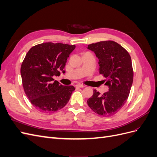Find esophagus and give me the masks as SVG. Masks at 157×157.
Segmentation results:
<instances>
[{"mask_svg": "<svg viewBox=\"0 0 157 157\" xmlns=\"http://www.w3.org/2000/svg\"><path fill=\"white\" fill-rule=\"evenodd\" d=\"M75 86L77 88H84L85 85H84V84H76Z\"/></svg>", "mask_w": 157, "mask_h": 157, "instance_id": "1", "label": "esophagus"}]
</instances>
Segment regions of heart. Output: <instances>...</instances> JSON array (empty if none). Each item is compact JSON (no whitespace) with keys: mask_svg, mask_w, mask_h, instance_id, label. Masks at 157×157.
I'll return each mask as SVG.
<instances>
[{"mask_svg":"<svg viewBox=\"0 0 157 157\" xmlns=\"http://www.w3.org/2000/svg\"><path fill=\"white\" fill-rule=\"evenodd\" d=\"M86 53H87V52H86Z\"/></svg>","mask_w":157,"mask_h":157,"instance_id":"heart-1","label":"heart"}]
</instances>
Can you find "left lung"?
Here are the masks:
<instances>
[{
	"mask_svg": "<svg viewBox=\"0 0 157 157\" xmlns=\"http://www.w3.org/2000/svg\"><path fill=\"white\" fill-rule=\"evenodd\" d=\"M99 59V73L105 79L109 91L101 94L94 90L88 101L92 110L99 115L109 117L124 106L129 96L134 78L132 59L129 53L117 42L101 41L88 46Z\"/></svg>",
	"mask_w": 157,
	"mask_h": 157,
	"instance_id": "8db88e82",
	"label": "left lung"
}]
</instances>
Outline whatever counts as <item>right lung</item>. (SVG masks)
<instances>
[{
  "label": "right lung",
  "instance_id": "add662e5",
  "mask_svg": "<svg viewBox=\"0 0 157 157\" xmlns=\"http://www.w3.org/2000/svg\"><path fill=\"white\" fill-rule=\"evenodd\" d=\"M75 45L44 42L28 51L21 66L23 87L32 105L42 112H55L64 107L75 90L63 86L53 76L63 71Z\"/></svg>",
  "mask_w": 157,
  "mask_h": 157
}]
</instances>
